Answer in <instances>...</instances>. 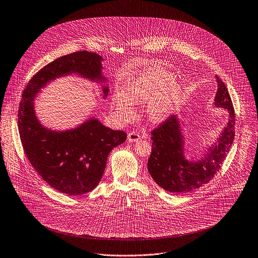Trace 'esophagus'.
<instances>
[{
	"label": "esophagus",
	"instance_id": "1",
	"mask_svg": "<svg viewBox=\"0 0 258 258\" xmlns=\"http://www.w3.org/2000/svg\"><path fill=\"white\" fill-rule=\"evenodd\" d=\"M140 140H141V137H140V135H139L138 133L133 132V133H130V134L127 135V141H128L130 143H136V142H138V141H140Z\"/></svg>",
	"mask_w": 258,
	"mask_h": 258
}]
</instances>
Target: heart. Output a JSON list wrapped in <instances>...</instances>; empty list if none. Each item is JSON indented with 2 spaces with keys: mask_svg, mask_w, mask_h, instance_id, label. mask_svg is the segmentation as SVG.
I'll return each mask as SVG.
<instances>
[{
  "mask_svg": "<svg viewBox=\"0 0 258 258\" xmlns=\"http://www.w3.org/2000/svg\"><path fill=\"white\" fill-rule=\"evenodd\" d=\"M123 88L124 92H114L110 101L115 116L121 121L133 118V103H147L148 118L153 122L162 121L183 100L181 84L174 80L171 73L156 67L131 76Z\"/></svg>",
  "mask_w": 258,
  "mask_h": 258,
  "instance_id": "1",
  "label": "heart"
}]
</instances>
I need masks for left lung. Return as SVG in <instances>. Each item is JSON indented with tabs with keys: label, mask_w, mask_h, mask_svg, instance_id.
I'll list each match as a JSON object with an SVG mask.
<instances>
[{
	"label": "left lung",
	"mask_w": 258,
	"mask_h": 258,
	"mask_svg": "<svg viewBox=\"0 0 258 258\" xmlns=\"http://www.w3.org/2000/svg\"><path fill=\"white\" fill-rule=\"evenodd\" d=\"M217 92L213 105L228 111V121L215 143L196 159L185 157V138L181 120L172 115L152 132L153 151L148 169L155 182L172 194H186L210 181L220 169L234 139L235 113L228 91L216 76Z\"/></svg>",
	"instance_id": "1"
}]
</instances>
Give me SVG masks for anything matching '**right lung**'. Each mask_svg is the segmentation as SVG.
I'll return each mask as SVG.
<instances>
[{"instance_id":"1","label":"right lung","mask_w":258,"mask_h":258,"mask_svg":"<svg viewBox=\"0 0 258 258\" xmlns=\"http://www.w3.org/2000/svg\"><path fill=\"white\" fill-rule=\"evenodd\" d=\"M102 61L100 54L87 51L62 55L40 70L23 92L18 126L24 151L42 178L64 195L92 191L101 181L110 151L124 143L126 135L104 126L94 116L75 128H48L37 116L35 98L48 84L70 75L106 84ZM102 90L105 99L107 85H102Z\"/></svg>"}]
</instances>
